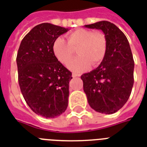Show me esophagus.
Masks as SVG:
<instances>
[{
	"instance_id": "obj_1",
	"label": "esophagus",
	"mask_w": 147,
	"mask_h": 147,
	"mask_svg": "<svg viewBox=\"0 0 147 147\" xmlns=\"http://www.w3.org/2000/svg\"><path fill=\"white\" fill-rule=\"evenodd\" d=\"M80 74H76V73H73V74H72V77H80Z\"/></svg>"
}]
</instances>
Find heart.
Segmentation results:
<instances>
[{
    "label": "heart",
    "mask_w": 147,
    "mask_h": 147,
    "mask_svg": "<svg viewBox=\"0 0 147 147\" xmlns=\"http://www.w3.org/2000/svg\"><path fill=\"white\" fill-rule=\"evenodd\" d=\"M67 40L68 42L62 37L57 38L53 43V50L58 60L63 64H67L77 49L79 56L68 64V67L73 71H84L90 64L96 67L105 57L107 42L103 33L80 28L70 33Z\"/></svg>",
    "instance_id": "obj_1"
}]
</instances>
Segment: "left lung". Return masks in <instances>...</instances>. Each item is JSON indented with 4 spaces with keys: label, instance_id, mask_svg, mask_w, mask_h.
<instances>
[{
    "label": "left lung",
    "instance_id": "1",
    "mask_svg": "<svg viewBox=\"0 0 147 147\" xmlns=\"http://www.w3.org/2000/svg\"><path fill=\"white\" fill-rule=\"evenodd\" d=\"M85 27L102 30L107 49L98 67L81 76L84 90L92 109L112 114L127 103L134 86V61L129 41L124 34L109 21Z\"/></svg>",
    "mask_w": 147,
    "mask_h": 147
}]
</instances>
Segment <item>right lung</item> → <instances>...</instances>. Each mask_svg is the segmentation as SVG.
Instances as JSON below:
<instances>
[{
  "label": "right lung",
  "instance_id": "1",
  "mask_svg": "<svg viewBox=\"0 0 147 147\" xmlns=\"http://www.w3.org/2000/svg\"><path fill=\"white\" fill-rule=\"evenodd\" d=\"M67 28L43 23L25 36L18 49L17 64L20 91L37 115L54 118L68 106L72 73L58 61L53 45Z\"/></svg>",
  "mask_w": 147,
  "mask_h": 147
}]
</instances>
